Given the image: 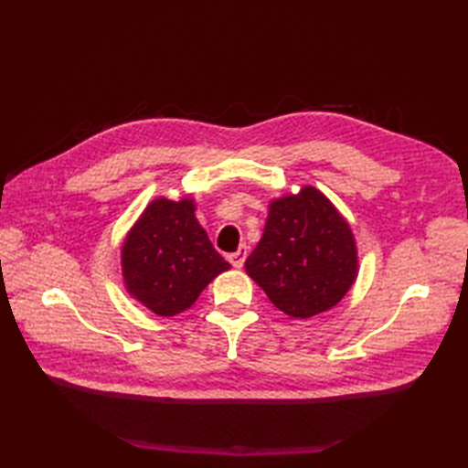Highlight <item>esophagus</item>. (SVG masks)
<instances>
[{
    "label": "esophagus",
    "instance_id": "esophagus-1",
    "mask_svg": "<svg viewBox=\"0 0 468 468\" xmlns=\"http://www.w3.org/2000/svg\"><path fill=\"white\" fill-rule=\"evenodd\" d=\"M247 253H250V250H247L245 245H241L239 250H237L235 253L229 255V261H231V265L235 267V270H241L243 263H245V260H247Z\"/></svg>",
    "mask_w": 468,
    "mask_h": 468
}]
</instances>
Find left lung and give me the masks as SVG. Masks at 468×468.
I'll return each mask as SVG.
<instances>
[{
    "instance_id": "left-lung-1",
    "label": "left lung",
    "mask_w": 468,
    "mask_h": 468,
    "mask_svg": "<svg viewBox=\"0 0 468 468\" xmlns=\"http://www.w3.org/2000/svg\"><path fill=\"white\" fill-rule=\"evenodd\" d=\"M245 271L293 320L324 314L344 300L360 271L352 227L312 185L271 198Z\"/></svg>"
}]
</instances>
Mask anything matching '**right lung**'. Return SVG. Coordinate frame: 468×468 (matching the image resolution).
<instances>
[{"instance_id":"right-lung-1","label":"right lung","mask_w":468,"mask_h":468,"mask_svg":"<svg viewBox=\"0 0 468 468\" xmlns=\"http://www.w3.org/2000/svg\"><path fill=\"white\" fill-rule=\"evenodd\" d=\"M193 197H154L121 247L126 293L158 317L186 312L217 275L231 270L195 217Z\"/></svg>"}]
</instances>
